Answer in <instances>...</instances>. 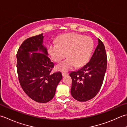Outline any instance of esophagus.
<instances>
[{
  "label": "esophagus",
  "instance_id": "esophagus-1",
  "mask_svg": "<svg viewBox=\"0 0 127 127\" xmlns=\"http://www.w3.org/2000/svg\"><path fill=\"white\" fill-rule=\"evenodd\" d=\"M68 73H66V72H63L62 73V75H63V76L64 77V76H67V75H68Z\"/></svg>",
  "mask_w": 127,
  "mask_h": 127
}]
</instances>
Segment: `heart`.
Listing matches in <instances>:
<instances>
[{
  "mask_svg": "<svg viewBox=\"0 0 127 127\" xmlns=\"http://www.w3.org/2000/svg\"><path fill=\"white\" fill-rule=\"evenodd\" d=\"M94 48L92 39L76 33L63 34L57 38L56 44L51 43L48 51L51 59L59 62L67 55L68 58L56 66V69L67 71L74 67L84 65L89 60Z\"/></svg>",
  "mask_w": 127,
  "mask_h": 127,
  "instance_id": "heart-1",
  "label": "heart"
}]
</instances>
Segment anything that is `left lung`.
I'll return each mask as SVG.
<instances>
[{"label":"left lung","mask_w":127,"mask_h":127,"mask_svg":"<svg viewBox=\"0 0 127 127\" xmlns=\"http://www.w3.org/2000/svg\"><path fill=\"white\" fill-rule=\"evenodd\" d=\"M106 67L105 46L98 39V45L88 63L69 74L72 81L71 95L74 99L84 102L96 96L102 86Z\"/></svg>","instance_id":"left-lung-1"}]
</instances>
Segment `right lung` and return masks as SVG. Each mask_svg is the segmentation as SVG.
<instances>
[{
    "mask_svg": "<svg viewBox=\"0 0 127 127\" xmlns=\"http://www.w3.org/2000/svg\"><path fill=\"white\" fill-rule=\"evenodd\" d=\"M44 36L39 34L26 39L17 53V70L22 89L35 101L46 103L53 99L63 78L60 72L51 73L54 67L43 44ZM32 53V54H31Z\"/></svg>",
    "mask_w": 127,
    "mask_h": 127,
    "instance_id": "1",
    "label": "right lung"
}]
</instances>
